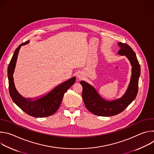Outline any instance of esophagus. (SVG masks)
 <instances>
[{
    "label": "esophagus",
    "instance_id": "1",
    "mask_svg": "<svg viewBox=\"0 0 154 154\" xmlns=\"http://www.w3.org/2000/svg\"><path fill=\"white\" fill-rule=\"evenodd\" d=\"M77 77L78 79H81L83 77V75L81 73H78L77 75Z\"/></svg>",
    "mask_w": 154,
    "mask_h": 154
}]
</instances>
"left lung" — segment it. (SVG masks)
Masks as SVG:
<instances>
[{
    "mask_svg": "<svg viewBox=\"0 0 154 154\" xmlns=\"http://www.w3.org/2000/svg\"><path fill=\"white\" fill-rule=\"evenodd\" d=\"M118 45L120 47L118 54L125 55L132 67L128 87L122 97L112 101L106 100L100 96L93 86L84 81L80 82L83 88L82 96L84 103L88 110L97 116H112L121 113L133 102L138 93L141 68L136 54L127 44L119 42Z\"/></svg>",
    "mask_w": 154,
    "mask_h": 154,
    "instance_id": "8db88e82",
    "label": "left lung"
}]
</instances>
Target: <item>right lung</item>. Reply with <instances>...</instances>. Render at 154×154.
Instances as JSON below:
<instances>
[{
  "instance_id": "1",
  "label": "right lung",
  "mask_w": 154,
  "mask_h": 154,
  "mask_svg": "<svg viewBox=\"0 0 154 154\" xmlns=\"http://www.w3.org/2000/svg\"><path fill=\"white\" fill-rule=\"evenodd\" d=\"M29 41L22 43L15 50L8 68V78L9 83V93L13 102L25 113L35 118L48 117L54 114L60 107L64 93L75 83V77L56 86L51 92L38 99H26L20 96L17 91L13 80L17 55L20 47L27 45Z\"/></svg>"
}]
</instances>
